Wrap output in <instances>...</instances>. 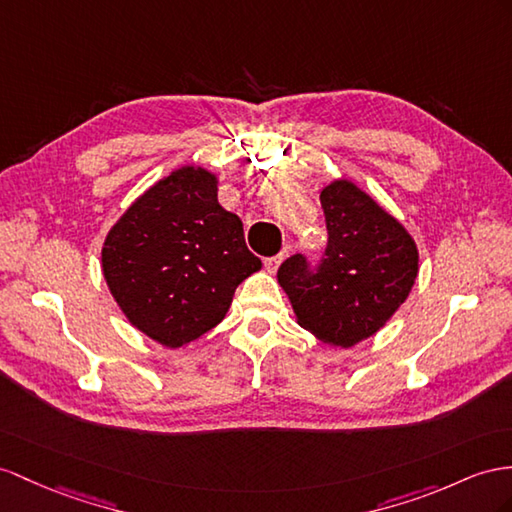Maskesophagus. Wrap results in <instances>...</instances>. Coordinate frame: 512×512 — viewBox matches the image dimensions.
Returning <instances> with one entry per match:
<instances>
[{
	"instance_id": "34e87169",
	"label": "esophagus",
	"mask_w": 512,
	"mask_h": 512,
	"mask_svg": "<svg viewBox=\"0 0 512 512\" xmlns=\"http://www.w3.org/2000/svg\"><path fill=\"white\" fill-rule=\"evenodd\" d=\"M281 261H283V255H274V257H268V259H264V268H266L270 274H274V272L279 270Z\"/></svg>"
}]
</instances>
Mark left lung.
I'll return each instance as SVG.
<instances>
[{
	"label": "left lung",
	"instance_id": "left-lung-1",
	"mask_svg": "<svg viewBox=\"0 0 512 512\" xmlns=\"http://www.w3.org/2000/svg\"><path fill=\"white\" fill-rule=\"evenodd\" d=\"M329 244L320 264L285 259L277 279L296 322L329 346L372 337L409 298L419 253L411 233L368 192L335 179L320 192Z\"/></svg>",
	"mask_w": 512,
	"mask_h": 512
}]
</instances>
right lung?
<instances>
[{"mask_svg":"<svg viewBox=\"0 0 512 512\" xmlns=\"http://www.w3.org/2000/svg\"><path fill=\"white\" fill-rule=\"evenodd\" d=\"M261 268L242 220L218 203V177L181 166L140 194L108 231L101 270L131 326L166 348L188 346L225 320Z\"/></svg>","mask_w":512,"mask_h":512,"instance_id":"obj_1","label":"right lung"}]
</instances>
